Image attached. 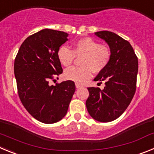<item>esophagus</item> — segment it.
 <instances>
[{
    "label": "esophagus",
    "mask_w": 154,
    "mask_h": 154,
    "mask_svg": "<svg viewBox=\"0 0 154 154\" xmlns=\"http://www.w3.org/2000/svg\"><path fill=\"white\" fill-rule=\"evenodd\" d=\"M75 87H76V88H77V89H80V88H82V87H83V86H82V85H80L79 83H77V82H76V83H75Z\"/></svg>",
    "instance_id": "34e87169"
}]
</instances>
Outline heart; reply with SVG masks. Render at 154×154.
I'll return each instance as SVG.
<instances>
[{
	"mask_svg": "<svg viewBox=\"0 0 154 154\" xmlns=\"http://www.w3.org/2000/svg\"><path fill=\"white\" fill-rule=\"evenodd\" d=\"M57 57L61 64L69 67L73 63L75 58H79L81 67H72L64 72L66 79L82 83L92 76V72H101L108 65L111 58L109 48L102 45L90 38H83L76 41L72 51L62 45L58 49Z\"/></svg>",
	"mask_w": 154,
	"mask_h": 154,
	"instance_id": "b5f03b06",
	"label": "heart"
}]
</instances>
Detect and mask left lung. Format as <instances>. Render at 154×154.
Listing matches in <instances>:
<instances>
[{"instance_id": "1", "label": "left lung", "mask_w": 154, "mask_h": 154, "mask_svg": "<svg viewBox=\"0 0 154 154\" xmlns=\"http://www.w3.org/2000/svg\"><path fill=\"white\" fill-rule=\"evenodd\" d=\"M106 42L111 58L106 68L94 81H105L103 89L89 87L85 102L89 115L94 119L107 123L115 120L124 112L136 92L138 59L130 42L109 31L95 32ZM101 83V82H100Z\"/></svg>"}]
</instances>
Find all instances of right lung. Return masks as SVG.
I'll return each instance as SVG.
<instances>
[{
  "label": "right lung",
  "mask_w": 154,
  "mask_h": 154,
  "mask_svg": "<svg viewBox=\"0 0 154 154\" xmlns=\"http://www.w3.org/2000/svg\"><path fill=\"white\" fill-rule=\"evenodd\" d=\"M68 36L64 31L41 30L24 41L14 60V75L23 106L35 119L47 124L57 123L66 115L75 91L71 80L49 84L62 73L57 51Z\"/></svg>",
  "instance_id": "1"
}]
</instances>
